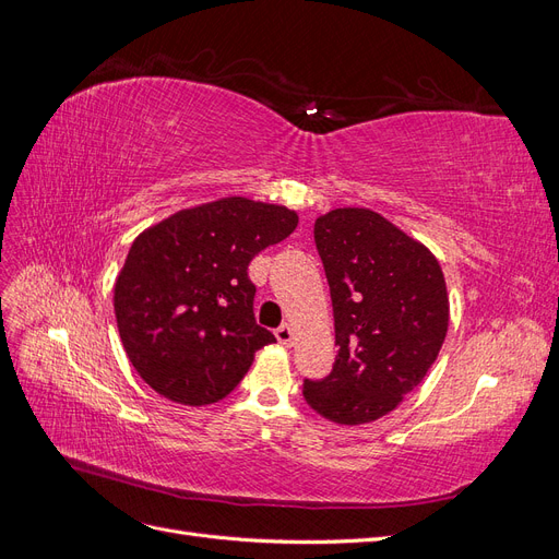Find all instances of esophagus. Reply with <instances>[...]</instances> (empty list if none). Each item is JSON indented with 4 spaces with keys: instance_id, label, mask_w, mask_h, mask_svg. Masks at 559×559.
I'll use <instances>...</instances> for the list:
<instances>
[{
    "instance_id": "34e87169",
    "label": "esophagus",
    "mask_w": 559,
    "mask_h": 559,
    "mask_svg": "<svg viewBox=\"0 0 559 559\" xmlns=\"http://www.w3.org/2000/svg\"><path fill=\"white\" fill-rule=\"evenodd\" d=\"M275 335H277L280 345H284V347H292V345H294V329H292L289 324H282V326L275 331Z\"/></svg>"
}]
</instances>
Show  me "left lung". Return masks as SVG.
<instances>
[{"label":"left lung","instance_id":"8db88e82","mask_svg":"<svg viewBox=\"0 0 559 559\" xmlns=\"http://www.w3.org/2000/svg\"><path fill=\"white\" fill-rule=\"evenodd\" d=\"M331 286L335 364L302 396L335 425L392 413L443 347L450 300L433 253L373 210H331L314 222Z\"/></svg>","mask_w":559,"mask_h":559}]
</instances>
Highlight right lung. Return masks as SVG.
<instances>
[{
  "label": "right lung",
  "mask_w": 559,
  "mask_h": 559,
  "mask_svg": "<svg viewBox=\"0 0 559 559\" xmlns=\"http://www.w3.org/2000/svg\"><path fill=\"white\" fill-rule=\"evenodd\" d=\"M296 226L294 210L233 195L167 216L132 242L114 312L128 359L151 389L210 405L240 384L257 349L275 343L253 317L247 267Z\"/></svg>",
  "instance_id": "right-lung-1"
}]
</instances>
